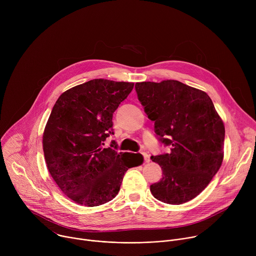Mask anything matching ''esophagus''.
I'll use <instances>...</instances> for the list:
<instances>
[{
    "label": "esophagus",
    "mask_w": 256,
    "mask_h": 256,
    "mask_svg": "<svg viewBox=\"0 0 256 256\" xmlns=\"http://www.w3.org/2000/svg\"><path fill=\"white\" fill-rule=\"evenodd\" d=\"M142 156H144V162H146V163H149V162H150V156H149L147 153H144V152H142Z\"/></svg>",
    "instance_id": "esophagus-1"
}]
</instances>
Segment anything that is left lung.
<instances>
[{"label": "left lung", "mask_w": 256, "mask_h": 256, "mask_svg": "<svg viewBox=\"0 0 256 256\" xmlns=\"http://www.w3.org/2000/svg\"><path fill=\"white\" fill-rule=\"evenodd\" d=\"M138 98L169 153L152 156L163 171L155 198L181 204L198 196L220 169L225 126L210 96L175 80L136 84Z\"/></svg>", "instance_id": "obj_1"}]
</instances>
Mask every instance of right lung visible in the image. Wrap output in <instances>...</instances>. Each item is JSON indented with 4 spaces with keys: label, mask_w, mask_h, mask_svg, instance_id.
<instances>
[{
    "label": "right lung",
    "mask_w": 256,
    "mask_h": 256,
    "mask_svg": "<svg viewBox=\"0 0 256 256\" xmlns=\"http://www.w3.org/2000/svg\"><path fill=\"white\" fill-rule=\"evenodd\" d=\"M132 88L94 79L64 92L52 108L42 136L46 163L60 190L78 204L112 200L126 170L142 163L140 154L118 153L114 140L112 148L102 147L114 134V112Z\"/></svg>",
    "instance_id": "1"
}]
</instances>
